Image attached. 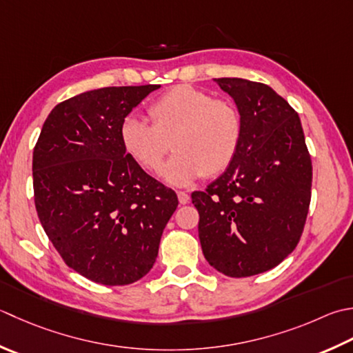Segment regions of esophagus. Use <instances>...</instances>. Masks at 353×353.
Segmentation results:
<instances>
[{"instance_id":"1","label":"esophagus","mask_w":353,"mask_h":353,"mask_svg":"<svg viewBox=\"0 0 353 353\" xmlns=\"http://www.w3.org/2000/svg\"><path fill=\"white\" fill-rule=\"evenodd\" d=\"M177 197H179V202H181L182 205H186V203L190 202V196L186 194L185 191H179V192H177Z\"/></svg>"}]
</instances>
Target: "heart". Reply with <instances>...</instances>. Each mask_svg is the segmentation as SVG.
I'll return each mask as SVG.
<instances>
[{
    "label": "heart",
    "mask_w": 353,
    "mask_h": 353,
    "mask_svg": "<svg viewBox=\"0 0 353 353\" xmlns=\"http://www.w3.org/2000/svg\"><path fill=\"white\" fill-rule=\"evenodd\" d=\"M148 117L151 123L137 117L122 122V147L150 174L161 171L163 157L174 148L162 171L168 183L182 186L203 174H220L239 153L243 136L239 108L200 88H170L148 107Z\"/></svg>",
    "instance_id": "1"
}]
</instances>
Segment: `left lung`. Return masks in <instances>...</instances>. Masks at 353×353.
<instances>
[{"label": "left lung", "mask_w": 353, "mask_h": 353, "mask_svg": "<svg viewBox=\"0 0 353 353\" xmlns=\"http://www.w3.org/2000/svg\"><path fill=\"white\" fill-rule=\"evenodd\" d=\"M243 121L239 153L205 191L191 194L208 263L241 279L275 268L306 223L312 161L299 113L274 90L240 78L216 79Z\"/></svg>", "instance_id": "8db88e82"}]
</instances>
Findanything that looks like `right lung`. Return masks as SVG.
Returning <instances> with one entry per match:
<instances>
[{
    "label": "right lung",
    "mask_w": 353,
    "mask_h": 353,
    "mask_svg": "<svg viewBox=\"0 0 353 353\" xmlns=\"http://www.w3.org/2000/svg\"><path fill=\"white\" fill-rule=\"evenodd\" d=\"M161 85L105 87L58 103L33 150L34 206L68 268L105 286H123L153 268L176 192L123 150L128 113Z\"/></svg>",
    "instance_id": "1"
}]
</instances>
